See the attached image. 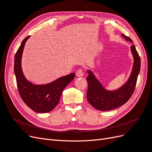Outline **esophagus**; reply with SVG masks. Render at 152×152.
Segmentation results:
<instances>
[{"instance_id":"obj_1","label":"esophagus","mask_w":152,"mask_h":152,"mask_svg":"<svg viewBox=\"0 0 152 152\" xmlns=\"http://www.w3.org/2000/svg\"><path fill=\"white\" fill-rule=\"evenodd\" d=\"M76 75L79 77H82L84 75V72L82 71V70H77V72H76Z\"/></svg>"}]
</instances>
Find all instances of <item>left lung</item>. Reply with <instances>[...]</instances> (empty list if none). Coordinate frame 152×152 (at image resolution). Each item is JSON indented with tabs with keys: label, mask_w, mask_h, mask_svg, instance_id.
<instances>
[{
	"label": "left lung",
	"mask_w": 152,
	"mask_h": 152,
	"mask_svg": "<svg viewBox=\"0 0 152 152\" xmlns=\"http://www.w3.org/2000/svg\"><path fill=\"white\" fill-rule=\"evenodd\" d=\"M122 37L133 43L130 38L123 34ZM131 51L134 59L131 74L125 83L115 90L106 89L93 72L91 70H87L88 73L86 78L88 83L87 98L89 103L96 110L109 111L115 109L125 104L131 98L135 89L141 66L140 58L134 45L131 46Z\"/></svg>",
	"instance_id": "left-lung-1"
}]
</instances>
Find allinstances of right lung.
<instances>
[{
	"mask_svg": "<svg viewBox=\"0 0 152 152\" xmlns=\"http://www.w3.org/2000/svg\"><path fill=\"white\" fill-rule=\"evenodd\" d=\"M30 37L22 41L15 54L14 70L18 89L21 99L30 108L37 113H48L58 105L63 89L74 79L75 74L72 73L45 84H34L27 80L22 70L21 58L25 43Z\"/></svg>",
	"mask_w": 152,
	"mask_h": 152,
	"instance_id": "1",
	"label": "right lung"
}]
</instances>
